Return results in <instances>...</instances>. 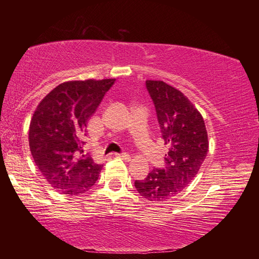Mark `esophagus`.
I'll list each match as a JSON object with an SVG mask.
<instances>
[{
  "instance_id": "1",
  "label": "esophagus",
  "mask_w": 259,
  "mask_h": 259,
  "mask_svg": "<svg viewBox=\"0 0 259 259\" xmlns=\"http://www.w3.org/2000/svg\"><path fill=\"white\" fill-rule=\"evenodd\" d=\"M117 157H121V159H123L124 161H130L131 160V157H130V155L129 154H115Z\"/></svg>"
}]
</instances>
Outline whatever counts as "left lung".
Instances as JSON below:
<instances>
[{"mask_svg":"<svg viewBox=\"0 0 259 259\" xmlns=\"http://www.w3.org/2000/svg\"><path fill=\"white\" fill-rule=\"evenodd\" d=\"M155 105L162 138L169 151L165 168L153 169L135 187L143 198L164 202L179 194L198 175L209 150L201 113L182 91L163 81H146Z\"/></svg>","mask_w":259,"mask_h":259,"instance_id":"8db88e82","label":"left lung"}]
</instances>
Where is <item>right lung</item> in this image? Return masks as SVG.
I'll return each mask as SVG.
<instances>
[{"mask_svg":"<svg viewBox=\"0 0 259 259\" xmlns=\"http://www.w3.org/2000/svg\"><path fill=\"white\" fill-rule=\"evenodd\" d=\"M115 78L60 83L34 111L28 143L33 160L51 187L76 196L95 185L102 165L83 154L85 128Z\"/></svg>","mask_w":259,"mask_h":259,"instance_id":"1","label":"right lung"}]
</instances>
